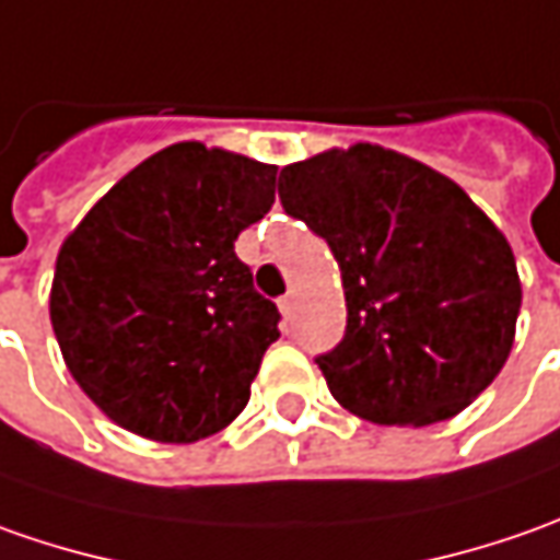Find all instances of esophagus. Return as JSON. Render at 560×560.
Listing matches in <instances>:
<instances>
[{"label": "esophagus", "mask_w": 560, "mask_h": 560, "mask_svg": "<svg viewBox=\"0 0 560 560\" xmlns=\"http://www.w3.org/2000/svg\"><path fill=\"white\" fill-rule=\"evenodd\" d=\"M279 310H281V318H284V322H291L294 313H298V298H294V294H284V298L279 300Z\"/></svg>", "instance_id": "obj_1"}]
</instances>
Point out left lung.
<instances>
[{"label":"left lung","mask_w":560,"mask_h":560,"mask_svg":"<svg viewBox=\"0 0 560 560\" xmlns=\"http://www.w3.org/2000/svg\"><path fill=\"white\" fill-rule=\"evenodd\" d=\"M279 198L340 266L347 331L316 362L343 409L424 428L490 387L521 279L505 235L450 176L357 142L284 166Z\"/></svg>","instance_id":"1"}]
</instances>
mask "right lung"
Masks as SVG:
<instances>
[{"instance_id":"obj_1","label":"right lung","mask_w":560,"mask_h":560,"mask_svg":"<svg viewBox=\"0 0 560 560\" xmlns=\"http://www.w3.org/2000/svg\"><path fill=\"white\" fill-rule=\"evenodd\" d=\"M279 166L176 142L129 170L70 232L49 316L73 381L132 434L195 443L250 399L279 310L235 257Z\"/></svg>"}]
</instances>
